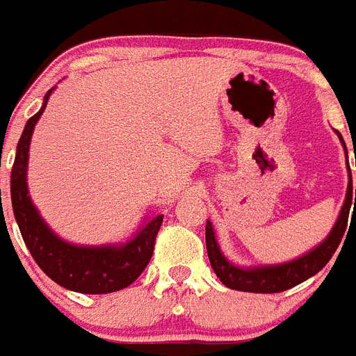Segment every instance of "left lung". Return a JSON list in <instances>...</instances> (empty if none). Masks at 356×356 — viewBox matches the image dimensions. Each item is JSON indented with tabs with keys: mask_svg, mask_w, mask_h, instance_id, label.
<instances>
[{
	"mask_svg": "<svg viewBox=\"0 0 356 356\" xmlns=\"http://www.w3.org/2000/svg\"><path fill=\"white\" fill-rule=\"evenodd\" d=\"M338 137H340L343 148H346V143H343L340 133H338ZM351 204L356 208V190L353 201V181H351V170H349V186L348 193H346V203H343L342 212L338 216L337 225L327 236V239L314 250L302 256V258L283 263V265H274V267H234L232 263H228L225 259V256L219 250L216 236H213L212 223L207 221V252L213 273L218 274V278L221 280L223 285H227L228 289H234V291H243V293H282V291H287V289L294 287V285H298V283L305 282L316 273H320L327 265L329 259L333 258L334 250L342 241L346 227H348Z\"/></svg>",
	"mask_w": 356,
	"mask_h": 356,
	"instance_id": "left-lung-1",
	"label": "left lung"
}]
</instances>
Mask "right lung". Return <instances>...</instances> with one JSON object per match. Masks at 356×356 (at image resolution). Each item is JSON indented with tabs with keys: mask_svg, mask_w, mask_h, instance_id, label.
Segmentation results:
<instances>
[{
	"mask_svg": "<svg viewBox=\"0 0 356 356\" xmlns=\"http://www.w3.org/2000/svg\"><path fill=\"white\" fill-rule=\"evenodd\" d=\"M51 93L53 89H49L42 109L29 118L19 137L10 173L14 218L18 221L19 232L31 256L53 282L69 291L83 294L115 293L131 285L149 263L159 228L163 225V216L153 218L129 243L122 247H76L65 243L51 232L27 195L29 144Z\"/></svg>",
	"mask_w": 356,
	"mask_h": 356,
	"instance_id": "add662e5",
	"label": "right lung"
}]
</instances>
